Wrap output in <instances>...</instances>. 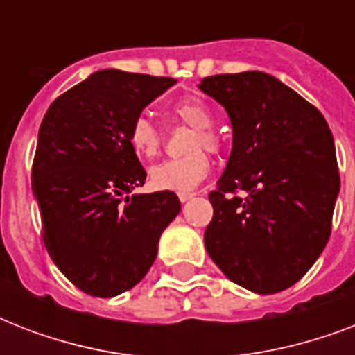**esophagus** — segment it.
Wrapping results in <instances>:
<instances>
[{"mask_svg": "<svg viewBox=\"0 0 355 355\" xmlns=\"http://www.w3.org/2000/svg\"><path fill=\"white\" fill-rule=\"evenodd\" d=\"M195 191H178V199H180V202H186V200L193 199L195 197Z\"/></svg>", "mask_w": 355, "mask_h": 355, "instance_id": "34e87169", "label": "esophagus"}]
</instances>
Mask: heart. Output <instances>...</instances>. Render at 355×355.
I'll list each match as a JSON object with an SVG mask.
<instances>
[{
  "label": "heart",
  "mask_w": 355,
  "mask_h": 355,
  "mask_svg": "<svg viewBox=\"0 0 355 355\" xmlns=\"http://www.w3.org/2000/svg\"><path fill=\"white\" fill-rule=\"evenodd\" d=\"M173 116L195 130L188 141L186 156L171 158L149 169L150 184L158 189L188 191L199 186L210 171V158L205 150L217 153L221 149V136L211 128L214 118L210 108L197 97H186L173 105ZM128 145L138 158L153 160L162 147V134L156 125L145 116H138L128 127Z\"/></svg>",
  "instance_id": "1"
}]
</instances>
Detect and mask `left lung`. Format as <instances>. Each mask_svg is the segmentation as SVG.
Returning <instances> with one entry per match:
<instances>
[{
  "mask_svg": "<svg viewBox=\"0 0 355 355\" xmlns=\"http://www.w3.org/2000/svg\"><path fill=\"white\" fill-rule=\"evenodd\" d=\"M199 88L232 123L227 169L208 195L206 250L237 286L284 291L330 239L341 186L331 130L311 103L263 71L211 75Z\"/></svg>",
  "mask_w": 355,
  "mask_h": 355,
  "instance_id": "obj_1",
  "label": "left lung"
}]
</instances>
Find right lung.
I'll use <instances>...</instances> for the list:
<instances>
[{"label": "right lung", "instance_id": "add662e5", "mask_svg": "<svg viewBox=\"0 0 355 355\" xmlns=\"http://www.w3.org/2000/svg\"><path fill=\"white\" fill-rule=\"evenodd\" d=\"M171 77L101 69L47 108L31 186L42 239L60 272L92 297L132 289L180 211L173 191L134 193L147 173L128 145V127Z\"/></svg>", "mask_w": 355, "mask_h": 355}]
</instances>
